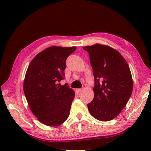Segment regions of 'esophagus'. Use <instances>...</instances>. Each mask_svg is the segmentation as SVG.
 <instances>
[{"mask_svg":"<svg viewBox=\"0 0 151 151\" xmlns=\"http://www.w3.org/2000/svg\"><path fill=\"white\" fill-rule=\"evenodd\" d=\"M76 92L77 93V94H79L82 92V89H76Z\"/></svg>","mask_w":151,"mask_h":151,"instance_id":"1","label":"esophagus"}]
</instances>
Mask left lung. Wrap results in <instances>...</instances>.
I'll list each match as a JSON object with an SVG mask.
<instances>
[{
  "mask_svg": "<svg viewBox=\"0 0 151 151\" xmlns=\"http://www.w3.org/2000/svg\"><path fill=\"white\" fill-rule=\"evenodd\" d=\"M89 55L93 70L94 97L88 103L94 118L107 122L116 117L126 106L133 90L129 65L115 49L101 44L83 47Z\"/></svg>",
  "mask_w": 151,
  "mask_h": 151,
  "instance_id": "8db88e82",
  "label": "left lung"
}]
</instances>
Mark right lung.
<instances>
[{"label": "right lung", "instance_id": "right-lung-1", "mask_svg": "<svg viewBox=\"0 0 151 151\" xmlns=\"http://www.w3.org/2000/svg\"><path fill=\"white\" fill-rule=\"evenodd\" d=\"M76 47H50L39 53L27 69L23 90L33 115L43 124L57 127L68 117L75 93L67 83H58L65 76L67 58Z\"/></svg>", "mask_w": 151, "mask_h": 151}]
</instances>
